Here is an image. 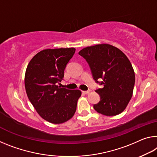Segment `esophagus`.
Wrapping results in <instances>:
<instances>
[{
    "mask_svg": "<svg viewBox=\"0 0 157 157\" xmlns=\"http://www.w3.org/2000/svg\"><path fill=\"white\" fill-rule=\"evenodd\" d=\"M90 91H91V90H87V91H83L82 92H83L84 94H89V92H90Z\"/></svg>",
    "mask_w": 157,
    "mask_h": 157,
    "instance_id": "1",
    "label": "esophagus"
}]
</instances>
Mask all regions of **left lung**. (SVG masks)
<instances>
[{
  "mask_svg": "<svg viewBox=\"0 0 157 157\" xmlns=\"http://www.w3.org/2000/svg\"><path fill=\"white\" fill-rule=\"evenodd\" d=\"M79 54L88 63L96 82L103 86L96 90L101 101L94 105V110L106 116L122 113L132 97L135 84V73L127 56L108 44L85 47ZM99 78L103 81L98 82Z\"/></svg>",
  "mask_w": 157,
  "mask_h": 157,
  "instance_id": "left-lung-1",
  "label": "left lung"
}]
</instances>
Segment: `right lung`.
I'll list each match as a JSON object with an SVG mask.
<instances>
[{
    "label": "right lung",
    "instance_id": "obj_1",
    "mask_svg": "<svg viewBox=\"0 0 157 157\" xmlns=\"http://www.w3.org/2000/svg\"><path fill=\"white\" fill-rule=\"evenodd\" d=\"M75 52L73 47L44 49L27 66L24 83L28 98L40 116L52 124H62L73 117L81 96L79 90L56 85L63 79Z\"/></svg>",
    "mask_w": 157,
    "mask_h": 157
}]
</instances>
